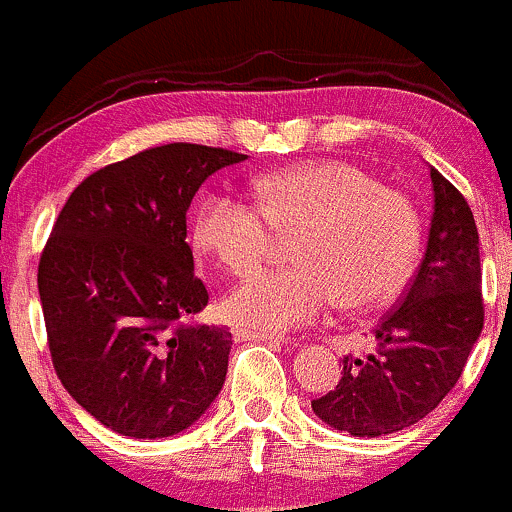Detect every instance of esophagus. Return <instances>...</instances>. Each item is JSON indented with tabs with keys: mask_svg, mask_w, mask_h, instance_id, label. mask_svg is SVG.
<instances>
[{
	"mask_svg": "<svg viewBox=\"0 0 512 512\" xmlns=\"http://www.w3.org/2000/svg\"><path fill=\"white\" fill-rule=\"evenodd\" d=\"M233 335L238 340H255V342H269V345H286L284 338L279 335H267V333H250V330H233Z\"/></svg>",
	"mask_w": 512,
	"mask_h": 512,
	"instance_id": "obj_1",
	"label": "esophagus"
}]
</instances>
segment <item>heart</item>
<instances>
[{
    "mask_svg": "<svg viewBox=\"0 0 512 512\" xmlns=\"http://www.w3.org/2000/svg\"><path fill=\"white\" fill-rule=\"evenodd\" d=\"M256 206L228 192L196 204L189 238L230 274L265 260L272 230L296 233L294 267L260 269L223 301L226 316L252 333H286L323 316L335 299L369 308L391 299L411 274L420 218L411 201L362 167L313 160L265 174Z\"/></svg>",
    "mask_w": 512,
    "mask_h": 512,
    "instance_id": "1",
    "label": "heart"
}]
</instances>
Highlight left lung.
<instances>
[{"mask_svg": "<svg viewBox=\"0 0 512 512\" xmlns=\"http://www.w3.org/2000/svg\"><path fill=\"white\" fill-rule=\"evenodd\" d=\"M428 247L411 289L376 325V355L342 359V379L313 398L323 423L352 437L391 435L423 420L454 389L484 328L474 213L430 165Z\"/></svg>", "mask_w": 512, "mask_h": 512, "instance_id": "8db88e82", "label": "left lung"}]
</instances>
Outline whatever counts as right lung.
<instances>
[{
  "mask_svg": "<svg viewBox=\"0 0 512 512\" xmlns=\"http://www.w3.org/2000/svg\"><path fill=\"white\" fill-rule=\"evenodd\" d=\"M243 160L160 145L89 174L60 211L38 265L50 357L104 428L136 440L177 435L221 393L230 333L184 323L209 303L187 211L213 172Z\"/></svg>",
  "mask_w": 512,
  "mask_h": 512,
  "instance_id": "obj_1",
  "label": "right lung"
}]
</instances>
